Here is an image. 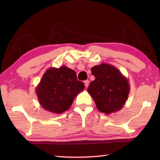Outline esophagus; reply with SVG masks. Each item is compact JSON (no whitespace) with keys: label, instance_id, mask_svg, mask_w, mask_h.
<instances>
[{"label":"esophagus","instance_id":"esophagus-1","mask_svg":"<svg viewBox=\"0 0 160 160\" xmlns=\"http://www.w3.org/2000/svg\"><path fill=\"white\" fill-rule=\"evenodd\" d=\"M85 88H88V86H89V84H90V82H89V80H85Z\"/></svg>","mask_w":160,"mask_h":160}]
</instances>
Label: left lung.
I'll use <instances>...</instances> for the list:
<instances>
[{"mask_svg":"<svg viewBox=\"0 0 160 160\" xmlns=\"http://www.w3.org/2000/svg\"><path fill=\"white\" fill-rule=\"evenodd\" d=\"M95 80L88 88L99 112L109 114L118 112L125 104L130 92L126 78L112 65L102 63L91 68Z\"/></svg>","mask_w":160,"mask_h":160,"instance_id":"left-lung-1","label":"left lung"}]
</instances>
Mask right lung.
<instances>
[{"label": "right lung", "mask_w": 160, "mask_h": 160, "mask_svg": "<svg viewBox=\"0 0 160 160\" xmlns=\"http://www.w3.org/2000/svg\"><path fill=\"white\" fill-rule=\"evenodd\" d=\"M85 85L77 80L73 70L67 66L49 68L36 88V94L42 108L54 113H62L71 106Z\"/></svg>", "instance_id": "obj_1"}]
</instances>
